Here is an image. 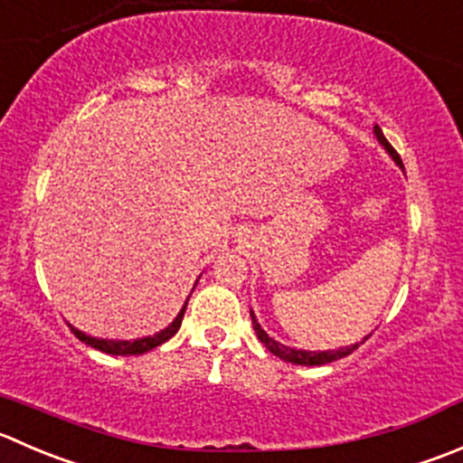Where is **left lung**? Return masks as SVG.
<instances>
[{"instance_id": "8db88e82", "label": "left lung", "mask_w": 463, "mask_h": 463, "mask_svg": "<svg viewBox=\"0 0 463 463\" xmlns=\"http://www.w3.org/2000/svg\"><path fill=\"white\" fill-rule=\"evenodd\" d=\"M375 137H378L380 145H383L384 149L389 151V156H392V158L396 160V163L402 167L401 156H398V151L393 149L392 145H389V140H387V137H384L383 128H380V127H375ZM250 318H253V330H255V335H258V339L262 341L264 345H267V348L273 353V355L280 357V360H285V362H291V364H300V366H321V364H330V362H336V360H341V357L351 355V353L355 351L357 345H360V344L345 345V348H339V351H321V353L296 351V348H289V345L278 344L276 339H271V336H269L267 332H264L262 327H260L258 318H255L253 312H250Z\"/></svg>"}]
</instances>
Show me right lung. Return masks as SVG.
I'll return each instance as SVG.
<instances>
[{
  "label": "right lung",
  "instance_id": "right-lung-1",
  "mask_svg": "<svg viewBox=\"0 0 463 463\" xmlns=\"http://www.w3.org/2000/svg\"><path fill=\"white\" fill-rule=\"evenodd\" d=\"M185 307L187 303L183 305L181 314H178L176 318H174L172 326H167L165 330H160L158 335L154 336H145V339H136V341H108V339H97V336H88L83 335L80 330H76V327H71V332H74L76 336H79L83 344L92 345V348H97V351L101 353H108V355H142V353L151 351V348H156V345L165 344L167 339H172L174 335L178 332V327H181L183 323V314H185Z\"/></svg>",
  "mask_w": 463,
  "mask_h": 463
}]
</instances>
